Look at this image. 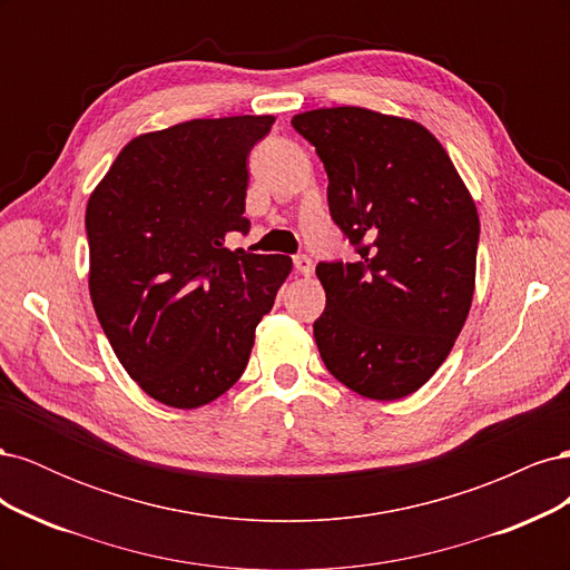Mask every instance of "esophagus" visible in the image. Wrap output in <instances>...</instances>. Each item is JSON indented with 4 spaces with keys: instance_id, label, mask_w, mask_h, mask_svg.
<instances>
[{
    "instance_id": "esophagus-1",
    "label": "esophagus",
    "mask_w": 570,
    "mask_h": 570,
    "mask_svg": "<svg viewBox=\"0 0 570 570\" xmlns=\"http://www.w3.org/2000/svg\"><path fill=\"white\" fill-rule=\"evenodd\" d=\"M292 262H295V268H297V273H302V275H312V273H314V264H312V258H308L306 254H297L295 258H292Z\"/></svg>"
}]
</instances>
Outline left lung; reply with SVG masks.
I'll use <instances>...</instances> for the list:
<instances>
[{
	"label": "left lung",
	"mask_w": 570,
	"mask_h": 570,
	"mask_svg": "<svg viewBox=\"0 0 570 570\" xmlns=\"http://www.w3.org/2000/svg\"><path fill=\"white\" fill-rule=\"evenodd\" d=\"M327 174L356 262H321L314 337L325 368L377 402L423 387L450 356L475 289L480 220L450 154L416 120L361 107L292 118Z\"/></svg>",
	"instance_id": "obj_1"
}]
</instances>
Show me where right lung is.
I'll use <instances>...</instances> for the list:
<instances>
[{"label":"right lung","mask_w":570,"mask_h":570,"mask_svg":"<svg viewBox=\"0 0 570 570\" xmlns=\"http://www.w3.org/2000/svg\"><path fill=\"white\" fill-rule=\"evenodd\" d=\"M273 116L195 118L130 140L90 195V297L128 375L197 409L245 373L254 331L292 271L226 247L247 233V157Z\"/></svg>","instance_id":"right-lung-1"}]
</instances>
